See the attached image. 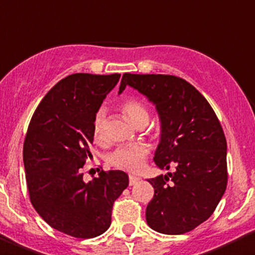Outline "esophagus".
Returning <instances> with one entry per match:
<instances>
[{
    "instance_id": "1",
    "label": "esophagus",
    "mask_w": 255,
    "mask_h": 255,
    "mask_svg": "<svg viewBox=\"0 0 255 255\" xmlns=\"http://www.w3.org/2000/svg\"><path fill=\"white\" fill-rule=\"evenodd\" d=\"M140 177H136V176H129V185L130 186H133L136 185L137 182H140Z\"/></svg>"
}]
</instances>
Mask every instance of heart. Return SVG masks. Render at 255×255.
I'll list each match as a JSON object with an SVG mask.
<instances>
[{"label":"heart","instance_id":"obj_1","mask_svg":"<svg viewBox=\"0 0 255 255\" xmlns=\"http://www.w3.org/2000/svg\"><path fill=\"white\" fill-rule=\"evenodd\" d=\"M121 109L126 115V118L133 126H138L142 122L149 121V112L146 109V106L134 97L126 99L121 104ZM104 123H105V114L103 110H99L92 122V133H94L95 140L103 138ZM147 154H149V147L143 143L119 146L114 151L110 152L108 156V163L119 169L138 172L142 169Z\"/></svg>","mask_w":255,"mask_h":255}]
</instances>
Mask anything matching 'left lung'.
<instances>
[{"instance_id": "left-lung-1", "label": "left lung", "mask_w": 255, "mask_h": 255, "mask_svg": "<svg viewBox=\"0 0 255 255\" xmlns=\"http://www.w3.org/2000/svg\"><path fill=\"white\" fill-rule=\"evenodd\" d=\"M137 90L155 105L160 141L154 161L173 173L150 178L154 198L146 222L155 231L181 235L207 221L227 186V142L216 113L185 79L165 74L126 73L119 87Z\"/></svg>"}]
</instances>
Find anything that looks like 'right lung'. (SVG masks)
Listing matches in <instances>:
<instances>
[{"instance_id": "obj_1", "label": "right lung", "mask_w": 255, "mask_h": 255, "mask_svg": "<svg viewBox=\"0 0 255 255\" xmlns=\"http://www.w3.org/2000/svg\"><path fill=\"white\" fill-rule=\"evenodd\" d=\"M121 74L77 73L57 82L35 109L24 141L30 203L52 229L96 238L109 229L114 201L128 186L123 170H101L85 182L92 122Z\"/></svg>"}]
</instances>
